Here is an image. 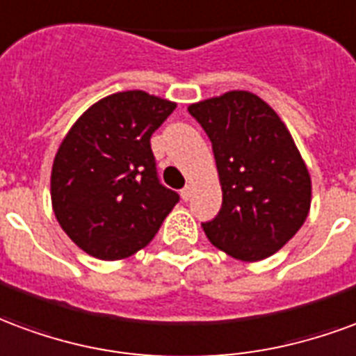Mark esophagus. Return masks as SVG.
I'll use <instances>...</instances> for the list:
<instances>
[{"label":"esophagus","instance_id":"esophagus-1","mask_svg":"<svg viewBox=\"0 0 356 356\" xmlns=\"http://www.w3.org/2000/svg\"><path fill=\"white\" fill-rule=\"evenodd\" d=\"M180 195H181V199H184V201H189V197H191V186H186V188L181 189Z\"/></svg>","mask_w":356,"mask_h":356}]
</instances>
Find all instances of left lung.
Instances as JSON below:
<instances>
[{"label": "left lung", "instance_id": "left-lung-1", "mask_svg": "<svg viewBox=\"0 0 356 356\" xmlns=\"http://www.w3.org/2000/svg\"><path fill=\"white\" fill-rule=\"evenodd\" d=\"M188 111L212 142L222 210L203 224L222 252L260 261L281 250L311 209V175L279 113L248 90H227Z\"/></svg>", "mask_w": 356, "mask_h": 356}]
</instances>
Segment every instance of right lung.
Here are the masks:
<instances>
[{"label": "right lung", "instance_id": "obj_1", "mask_svg": "<svg viewBox=\"0 0 356 356\" xmlns=\"http://www.w3.org/2000/svg\"><path fill=\"white\" fill-rule=\"evenodd\" d=\"M176 102L146 90L104 96L83 111L58 146L51 203L83 252L124 260L152 243L178 195L157 180L149 138Z\"/></svg>", "mask_w": 356, "mask_h": 356}]
</instances>
